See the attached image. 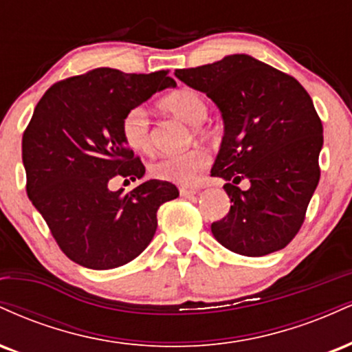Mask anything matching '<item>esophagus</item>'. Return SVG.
I'll list each match as a JSON object with an SVG mask.
<instances>
[{"instance_id":"obj_1","label":"esophagus","mask_w":352,"mask_h":352,"mask_svg":"<svg viewBox=\"0 0 352 352\" xmlns=\"http://www.w3.org/2000/svg\"><path fill=\"white\" fill-rule=\"evenodd\" d=\"M180 197H184V199H188V197H193V195H197V192H199V190H195V188H187V187H180Z\"/></svg>"}]
</instances>
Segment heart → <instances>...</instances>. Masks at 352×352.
I'll return each instance as SVG.
<instances>
[{"instance_id": "obj_1", "label": "heart", "mask_w": 352, "mask_h": 352, "mask_svg": "<svg viewBox=\"0 0 352 352\" xmlns=\"http://www.w3.org/2000/svg\"><path fill=\"white\" fill-rule=\"evenodd\" d=\"M162 107L172 112L190 125H200L208 116V102L204 94L195 89H179L162 99ZM120 131L125 144L137 152L152 151V125L148 111L144 106H135L125 112ZM210 157L205 151H193L164 155L151 164L148 170L157 180L170 182L179 185L199 184L201 173L208 168Z\"/></svg>"}]
</instances>
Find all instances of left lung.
<instances>
[{
  "mask_svg": "<svg viewBox=\"0 0 352 352\" xmlns=\"http://www.w3.org/2000/svg\"><path fill=\"white\" fill-rule=\"evenodd\" d=\"M187 86L205 92L223 117V139L212 175L227 180L232 200L212 233L245 256L285 248L300 232L319 182L322 124L306 89L289 74L248 54L177 69ZM243 178L250 188L236 185Z\"/></svg>",
  "mask_w": 352,
  "mask_h": 352,
  "instance_id": "obj_1",
  "label": "left lung"
}]
</instances>
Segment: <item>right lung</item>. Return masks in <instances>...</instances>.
I'll use <instances>...</instances> for the list:
<instances>
[{
	"label": "right lung",
	"instance_id": "1",
	"mask_svg": "<svg viewBox=\"0 0 352 352\" xmlns=\"http://www.w3.org/2000/svg\"><path fill=\"white\" fill-rule=\"evenodd\" d=\"M168 71L125 74L98 67L44 92L23 134L26 192L69 260L111 270L151 243L157 210L179 197L170 182L147 180L127 195L111 192L114 177L142 179L144 164L125 144V112L175 87Z\"/></svg>",
	"mask_w": 352,
	"mask_h": 352
}]
</instances>
